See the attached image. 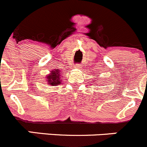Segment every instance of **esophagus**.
<instances>
[{"mask_svg":"<svg viewBox=\"0 0 147 147\" xmlns=\"http://www.w3.org/2000/svg\"><path fill=\"white\" fill-rule=\"evenodd\" d=\"M74 68H76V69H80L81 66H80V65H75Z\"/></svg>","mask_w":147,"mask_h":147,"instance_id":"esophagus-1","label":"esophagus"}]
</instances>
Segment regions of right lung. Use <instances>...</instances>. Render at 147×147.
<instances>
[{
    "label": "right lung",
    "instance_id": "add662e5",
    "mask_svg": "<svg viewBox=\"0 0 147 147\" xmlns=\"http://www.w3.org/2000/svg\"><path fill=\"white\" fill-rule=\"evenodd\" d=\"M58 68L52 70L49 74L46 75V82L50 86H58L62 82V74Z\"/></svg>",
    "mask_w": 147,
    "mask_h": 147
}]
</instances>
